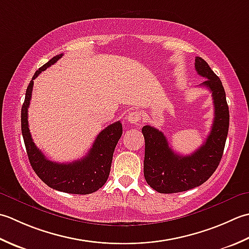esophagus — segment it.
<instances>
[{
	"mask_svg": "<svg viewBox=\"0 0 249 249\" xmlns=\"http://www.w3.org/2000/svg\"><path fill=\"white\" fill-rule=\"evenodd\" d=\"M126 120H128L129 124H135V125H141L142 124V115L140 111H131V113L128 115V118H126Z\"/></svg>",
	"mask_w": 249,
	"mask_h": 249,
	"instance_id": "obj_1",
	"label": "esophagus"
}]
</instances>
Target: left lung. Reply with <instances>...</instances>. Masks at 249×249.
I'll return each mask as SVG.
<instances>
[{"instance_id":"obj_1","label":"left lung","mask_w":249,"mask_h":249,"mask_svg":"<svg viewBox=\"0 0 249 249\" xmlns=\"http://www.w3.org/2000/svg\"><path fill=\"white\" fill-rule=\"evenodd\" d=\"M195 65L197 74L206 78L200 86L212 92L215 108L212 130L204 144L189 156H180L172 150L161 131L150 125L142 129L145 139L144 176L147 184L160 194L201 186L216 171L224 154L230 119L224 86L206 61L196 57Z\"/></svg>"}]
</instances>
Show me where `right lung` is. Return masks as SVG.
<instances>
[{
	"label": "right lung",
	"instance_id": "add662e5",
	"mask_svg": "<svg viewBox=\"0 0 249 249\" xmlns=\"http://www.w3.org/2000/svg\"><path fill=\"white\" fill-rule=\"evenodd\" d=\"M62 54H58L39 68L30 82L21 108V131L32 169L50 188L74 195H88L99 190L108 178L115 147L123 134L120 121L106 126L96 136L89 153L80 160L70 163H58L48 160L31 138L28 123V108L32 96L33 80L57 62Z\"/></svg>",
	"mask_w": 249,
	"mask_h": 249
}]
</instances>
